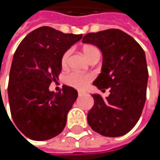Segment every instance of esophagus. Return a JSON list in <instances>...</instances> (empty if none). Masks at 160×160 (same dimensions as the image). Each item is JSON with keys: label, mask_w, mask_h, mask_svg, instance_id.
<instances>
[{"label": "esophagus", "mask_w": 160, "mask_h": 160, "mask_svg": "<svg viewBox=\"0 0 160 160\" xmlns=\"http://www.w3.org/2000/svg\"><path fill=\"white\" fill-rule=\"evenodd\" d=\"M84 93H85V92H78V94H79V96H81V95H83V94H84Z\"/></svg>", "instance_id": "34e87169"}]
</instances>
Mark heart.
Masks as SVG:
<instances>
[{"label": "heart", "instance_id": "heart-1", "mask_svg": "<svg viewBox=\"0 0 160 160\" xmlns=\"http://www.w3.org/2000/svg\"><path fill=\"white\" fill-rule=\"evenodd\" d=\"M93 49H95V47H93V46H86L85 48L83 49L84 55L87 57L89 52ZM68 56H69V51H67L63 54V56L61 58L62 67L65 68L67 66ZM92 75H86V74H80V73H77V72H72V73H69L68 75L66 76L65 81H66V83L68 85H69L71 87H74V88H77V89H83L84 87H86L88 85V83L92 80Z\"/></svg>", "mask_w": 160, "mask_h": 160}]
</instances>
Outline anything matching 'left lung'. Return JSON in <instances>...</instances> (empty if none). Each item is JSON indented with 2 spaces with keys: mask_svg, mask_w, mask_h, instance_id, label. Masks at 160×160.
<instances>
[{
  "mask_svg": "<svg viewBox=\"0 0 160 160\" xmlns=\"http://www.w3.org/2000/svg\"><path fill=\"white\" fill-rule=\"evenodd\" d=\"M82 42L101 50V73L93 85L110 92L106 99L92 94L94 104L88 113V123L101 135L122 136L139 120L146 99L148 70L144 50L132 37L114 28L89 33Z\"/></svg>",
  "mask_w": 160,
  "mask_h": 160,
  "instance_id": "1",
  "label": "left lung"
}]
</instances>
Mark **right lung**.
I'll use <instances>...</instances> for the list:
<instances>
[{"instance_id": "1", "label": "right lung", "mask_w": 160, "mask_h": 160, "mask_svg": "<svg viewBox=\"0 0 160 160\" xmlns=\"http://www.w3.org/2000/svg\"><path fill=\"white\" fill-rule=\"evenodd\" d=\"M81 37L41 27L28 33L16 49L9 76V105L17 129L29 139L49 140L64 130L78 92L64 85L54 92L49 86L58 80L63 54Z\"/></svg>"}]
</instances>
